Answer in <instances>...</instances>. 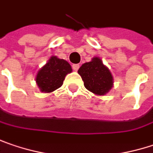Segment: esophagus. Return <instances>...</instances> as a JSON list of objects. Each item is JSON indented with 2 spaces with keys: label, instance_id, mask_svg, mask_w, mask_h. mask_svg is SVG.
I'll use <instances>...</instances> for the list:
<instances>
[{
  "label": "esophagus",
  "instance_id": "obj_1",
  "mask_svg": "<svg viewBox=\"0 0 153 153\" xmlns=\"http://www.w3.org/2000/svg\"><path fill=\"white\" fill-rule=\"evenodd\" d=\"M79 68V64H74V65H73V69H74V71H78Z\"/></svg>",
  "mask_w": 153,
  "mask_h": 153
}]
</instances>
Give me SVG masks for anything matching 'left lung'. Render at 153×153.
<instances>
[{"instance_id":"obj_1","label":"left lung","mask_w":153,"mask_h":153,"mask_svg":"<svg viewBox=\"0 0 153 153\" xmlns=\"http://www.w3.org/2000/svg\"><path fill=\"white\" fill-rule=\"evenodd\" d=\"M78 74L82 78L85 88L95 95L106 94L113 86L112 73L100 57H94L91 61L84 63Z\"/></svg>"}]
</instances>
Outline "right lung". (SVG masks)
I'll list each match as a JSON object with an SVG mask.
<instances>
[{"mask_svg": "<svg viewBox=\"0 0 153 153\" xmlns=\"http://www.w3.org/2000/svg\"><path fill=\"white\" fill-rule=\"evenodd\" d=\"M72 71V67L67 60L52 56L38 71L35 81L41 92L52 93L62 85L65 77Z\"/></svg>", "mask_w": 153, "mask_h": 153, "instance_id": "right-lung-1", "label": "right lung"}]
</instances>
